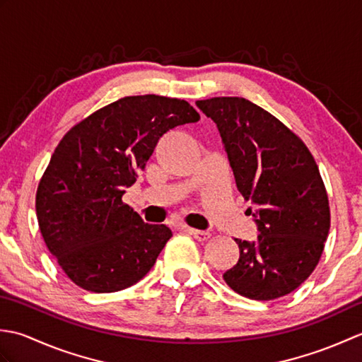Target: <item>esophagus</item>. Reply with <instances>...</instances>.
<instances>
[{
    "mask_svg": "<svg viewBox=\"0 0 362 362\" xmlns=\"http://www.w3.org/2000/svg\"><path fill=\"white\" fill-rule=\"evenodd\" d=\"M187 232L189 235H193L197 241H206L210 240V232H204V230H196V228H191V227H185Z\"/></svg>",
    "mask_w": 362,
    "mask_h": 362,
    "instance_id": "obj_1",
    "label": "esophagus"
}]
</instances>
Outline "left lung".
Listing matches in <instances>:
<instances>
[{
  "label": "left lung",
  "instance_id": "8db88e82",
  "mask_svg": "<svg viewBox=\"0 0 362 362\" xmlns=\"http://www.w3.org/2000/svg\"><path fill=\"white\" fill-rule=\"evenodd\" d=\"M219 129L236 187L252 199L255 243L235 240L240 259L224 274L238 294L274 300L316 269L329 232V204L316 160L302 138L244 98L196 103Z\"/></svg>",
  "mask_w": 362,
  "mask_h": 362
}]
</instances>
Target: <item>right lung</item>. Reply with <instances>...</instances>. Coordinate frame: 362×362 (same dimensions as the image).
<instances>
[{
  "label": "right lung",
  "mask_w": 362,
  "mask_h": 362,
  "mask_svg": "<svg viewBox=\"0 0 362 362\" xmlns=\"http://www.w3.org/2000/svg\"><path fill=\"white\" fill-rule=\"evenodd\" d=\"M201 119L183 99L126 96L74 124L38 182L35 210L46 247L90 292L132 286L156 264L171 228L143 222L122 202L160 136Z\"/></svg>",
  "instance_id": "obj_1"
}]
</instances>
